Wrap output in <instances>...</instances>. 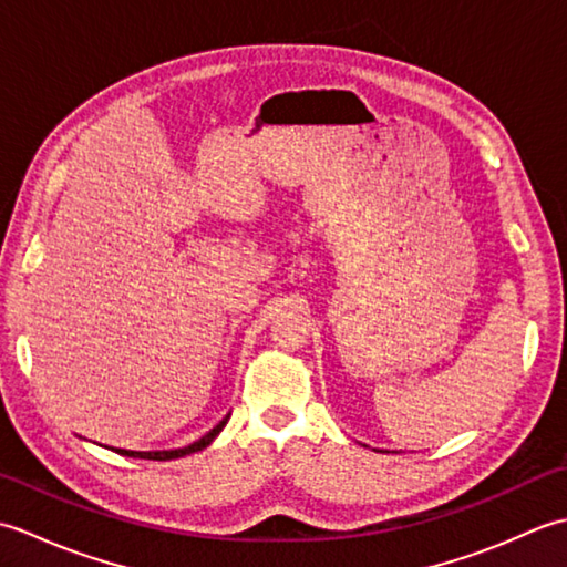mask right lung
<instances>
[{
	"label": "right lung",
	"mask_w": 567,
	"mask_h": 567,
	"mask_svg": "<svg viewBox=\"0 0 567 567\" xmlns=\"http://www.w3.org/2000/svg\"><path fill=\"white\" fill-rule=\"evenodd\" d=\"M226 426V419L221 421L219 426L216 429H212L207 436H202L199 441H195V443H189V445H185V449H177V451H155V453H138V451H124V449H114L116 453H122V455H128V457H146V461H173V457H183V455H189V453H197V451H202V449H207V445L219 436V431Z\"/></svg>",
	"instance_id": "obj_1"
}]
</instances>
